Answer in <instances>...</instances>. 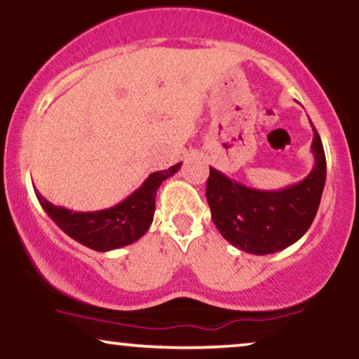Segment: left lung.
<instances>
[{
	"label": "left lung",
	"instance_id": "1",
	"mask_svg": "<svg viewBox=\"0 0 359 359\" xmlns=\"http://www.w3.org/2000/svg\"><path fill=\"white\" fill-rule=\"evenodd\" d=\"M314 130L316 165L306 179L278 191H257L211 168L205 187L211 217L224 240L251 255H270L299 241L314 221L325 184V155Z\"/></svg>",
	"mask_w": 359,
	"mask_h": 359
}]
</instances>
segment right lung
Wrapping results in <instances>:
<instances>
[{"label":"right lung","instance_id":"obj_1","mask_svg":"<svg viewBox=\"0 0 359 359\" xmlns=\"http://www.w3.org/2000/svg\"><path fill=\"white\" fill-rule=\"evenodd\" d=\"M182 163L154 172L148 179L125 201L113 208L90 212H74L62 205H53L35 191L45 212L65 234L81 245L96 251L123 248L138 241L154 221L155 197L162 182L179 170Z\"/></svg>","mask_w":359,"mask_h":359}]
</instances>
